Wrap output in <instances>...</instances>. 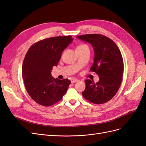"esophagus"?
I'll use <instances>...</instances> for the list:
<instances>
[{
    "mask_svg": "<svg viewBox=\"0 0 146 146\" xmlns=\"http://www.w3.org/2000/svg\"><path fill=\"white\" fill-rule=\"evenodd\" d=\"M78 81V80H77V79L76 78H72L71 79V83H76Z\"/></svg>",
    "mask_w": 146,
    "mask_h": 146,
    "instance_id": "1",
    "label": "esophagus"
}]
</instances>
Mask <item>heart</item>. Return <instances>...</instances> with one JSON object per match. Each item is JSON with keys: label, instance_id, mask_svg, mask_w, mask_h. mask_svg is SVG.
Here are the masks:
<instances>
[{"label": "heart", "instance_id": "1", "mask_svg": "<svg viewBox=\"0 0 146 146\" xmlns=\"http://www.w3.org/2000/svg\"><path fill=\"white\" fill-rule=\"evenodd\" d=\"M85 46H87L86 44H81L80 46H78L77 48H79V47H85Z\"/></svg>", "mask_w": 146, "mask_h": 146}]
</instances>
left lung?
<instances>
[{
  "label": "left lung",
  "mask_w": 146,
  "mask_h": 146,
  "mask_svg": "<svg viewBox=\"0 0 146 146\" xmlns=\"http://www.w3.org/2000/svg\"><path fill=\"white\" fill-rule=\"evenodd\" d=\"M77 37L93 47L94 63L90 70L99 77L96 83L88 79L85 80L83 98L96 104L107 102L115 96L121 85L123 62L121 51L115 42L104 35L87 34Z\"/></svg>",
  "instance_id": "1"
}]
</instances>
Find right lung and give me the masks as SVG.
<instances>
[{"label": "right lung", "instance_id": "1", "mask_svg": "<svg viewBox=\"0 0 146 146\" xmlns=\"http://www.w3.org/2000/svg\"><path fill=\"white\" fill-rule=\"evenodd\" d=\"M72 41L71 36L48 38L29 48L23 61V78L29 96L37 104L49 107L66 94L71 82L54 78L51 71Z\"/></svg>", "mask_w": 146, "mask_h": 146}]
</instances>
